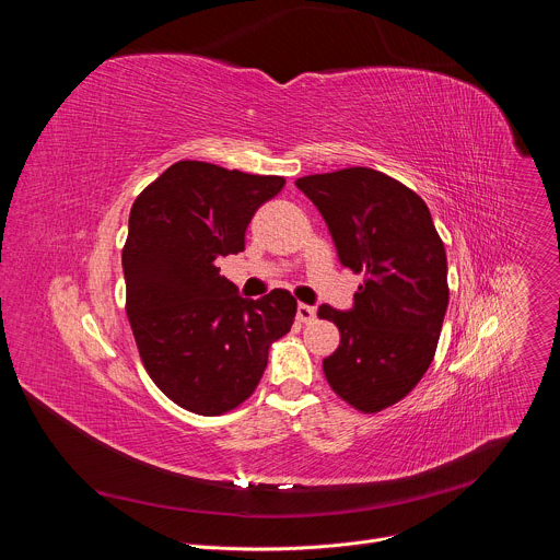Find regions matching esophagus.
Wrapping results in <instances>:
<instances>
[{"label": "esophagus", "instance_id": "34e87169", "mask_svg": "<svg viewBox=\"0 0 560 560\" xmlns=\"http://www.w3.org/2000/svg\"><path fill=\"white\" fill-rule=\"evenodd\" d=\"M314 314H316V310L312 305H307V303L296 305V322L310 324V322H314Z\"/></svg>", "mask_w": 560, "mask_h": 560}]
</instances>
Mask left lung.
<instances>
[{
  "label": "left lung",
  "instance_id": "left-lung-1",
  "mask_svg": "<svg viewBox=\"0 0 560 560\" xmlns=\"http://www.w3.org/2000/svg\"><path fill=\"white\" fill-rule=\"evenodd\" d=\"M328 223L339 261L365 279L350 310L318 305L337 324L324 359L330 387L361 412H381L430 368L450 301L447 257L425 201L372 168L296 179Z\"/></svg>",
  "mask_w": 560,
  "mask_h": 560
}]
</instances>
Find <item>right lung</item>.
I'll return each mask as SVG.
<instances>
[{
  "mask_svg": "<svg viewBox=\"0 0 560 560\" xmlns=\"http://www.w3.org/2000/svg\"><path fill=\"white\" fill-rule=\"evenodd\" d=\"M283 186L177 162L132 203L121 255L128 322L150 378L184 410L214 417L244 404L270 343L294 324L288 290L244 299L217 268L246 250L248 223Z\"/></svg>",
  "mask_w": 560,
  "mask_h": 560,
  "instance_id": "obj_1",
  "label": "right lung"
}]
</instances>
